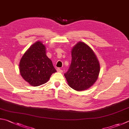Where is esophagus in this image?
I'll return each mask as SVG.
<instances>
[{
    "label": "esophagus",
    "mask_w": 129,
    "mask_h": 129,
    "mask_svg": "<svg viewBox=\"0 0 129 129\" xmlns=\"http://www.w3.org/2000/svg\"><path fill=\"white\" fill-rule=\"evenodd\" d=\"M57 71L58 72H60V73H62L63 72L62 70H61L60 68H57Z\"/></svg>",
    "instance_id": "esophagus-1"
}]
</instances>
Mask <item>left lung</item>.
Listing matches in <instances>:
<instances>
[{
  "label": "left lung",
  "mask_w": 129,
  "mask_h": 129,
  "mask_svg": "<svg viewBox=\"0 0 129 129\" xmlns=\"http://www.w3.org/2000/svg\"><path fill=\"white\" fill-rule=\"evenodd\" d=\"M100 72L99 62L90 47L79 42L72 51V62L64 73L69 86L76 91H83L93 85Z\"/></svg>",
  "instance_id": "obj_1"
}]
</instances>
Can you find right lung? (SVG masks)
Here are the masks:
<instances>
[{
	"label": "right lung",
	"mask_w": 129,
	"mask_h": 129,
	"mask_svg": "<svg viewBox=\"0 0 129 129\" xmlns=\"http://www.w3.org/2000/svg\"><path fill=\"white\" fill-rule=\"evenodd\" d=\"M19 67L22 78L33 86L45 83L56 72L52 62L46 56L45 46L41 42H36L28 49L20 60Z\"/></svg>",
	"instance_id": "obj_1"
}]
</instances>
